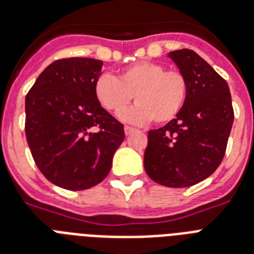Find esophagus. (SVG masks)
I'll list each match as a JSON object with an SVG mask.
<instances>
[{
    "mask_svg": "<svg viewBox=\"0 0 254 254\" xmlns=\"http://www.w3.org/2000/svg\"><path fill=\"white\" fill-rule=\"evenodd\" d=\"M136 131H137V129L133 128V127H129V126H126L125 127V133L127 136L131 135V133H133V132H136Z\"/></svg>",
    "mask_w": 254,
    "mask_h": 254,
    "instance_id": "obj_1",
    "label": "esophagus"
}]
</instances>
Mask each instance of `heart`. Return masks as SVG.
<instances>
[{
    "label": "heart",
    "mask_w": 254,
    "mask_h": 254,
    "mask_svg": "<svg viewBox=\"0 0 254 254\" xmlns=\"http://www.w3.org/2000/svg\"><path fill=\"white\" fill-rule=\"evenodd\" d=\"M93 93L102 108L122 113L135 97L136 106L122 114L126 122L157 125L171 122L182 113L190 93L187 76L179 70L153 61H140L123 68L118 77L101 74L94 80Z\"/></svg>",
    "instance_id": "obj_1"
}]
</instances>
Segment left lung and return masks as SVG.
<instances>
[{"label":"left lung","instance_id":"8db88e82","mask_svg":"<svg viewBox=\"0 0 254 254\" xmlns=\"http://www.w3.org/2000/svg\"><path fill=\"white\" fill-rule=\"evenodd\" d=\"M190 83L182 113L158 129L148 132L144 167L156 183L190 187L214 173L225 157L234 123L227 81L190 49L170 52Z\"/></svg>","mask_w":254,"mask_h":254}]
</instances>
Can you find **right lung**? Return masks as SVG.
Masks as SVG:
<instances>
[{
  "mask_svg": "<svg viewBox=\"0 0 254 254\" xmlns=\"http://www.w3.org/2000/svg\"><path fill=\"white\" fill-rule=\"evenodd\" d=\"M102 61L62 58L37 77L26 96V137L50 183L81 190L101 183L125 140L123 125L93 93Z\"/></svg>",
  "mask_w": 254,
  "mask_h": 254,
  "instance_id": "1",
  "label": "right lung"
}]
</instances>
